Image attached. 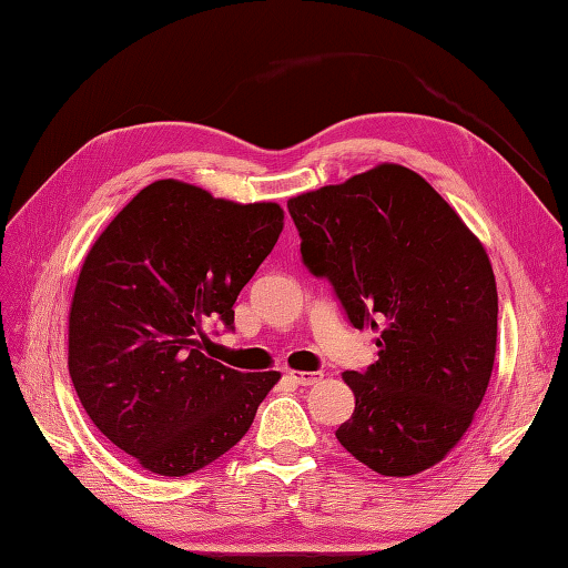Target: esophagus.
I'll return each instance as SVG.
<instances>
[{
    "label": "esophagus",
    "instance_id": "obj_1",
    "mask_svg": "<svg viewBox=\"0 0 568 568\" xmlns=\"http://www.w3.org/2000/svg\"><path fill=\"white\" fill-rule=\"evenodd\" d=\"M288 377H292L296 385L308 387V385H316V382L323 377V373H306V369H288Z\"/></svg>",
    "mask_w": 568,
    "mask_h": 568
}]
</instances>
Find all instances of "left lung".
I'll return each mask as SVG.
<instances>
[{"instance_id": "left-lung-1", "label": "left lung", "mask_w": 568, "mask_h": 568, "mask_svg": "<svg viewBox=\"0 0 568 568\" xmlns=\"http://www.w3.org/2000/svg\"><path fill=\"white\" fill-rule=\"evenodd\" d=\"M301 257L326 276L379 361L345 369L355 412L341 446L379 476L444 460L473 424L497 345V286L483 242L419 173L377 164L288 199Z\"/></svg>"}]
</instances>
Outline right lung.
<instances>
[{
	"instance_id": "right-lung-1",
	"label": "right lung",
	"mask_w": 568,
	"mask_h": 568,
	"mask_svg": "<svg viewBox=\"0 0 568 568\" xmlns=\"http://www.w3.org/2000/svg\"><path fill=\"white\" fill-rule=\"evenodd\" d=\"M284 230L280 203L149 183L112 217L80 267L68 373L92 424L144 470L181 478L233 448L276 369L237 373L203 353Z\"/></svg>"
}]
</instances>
